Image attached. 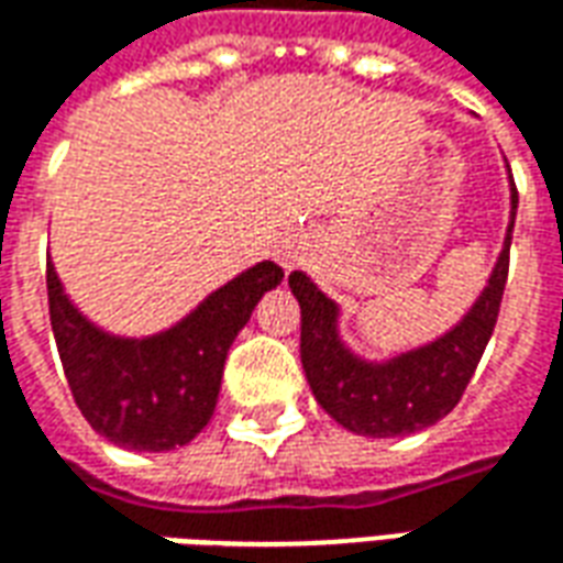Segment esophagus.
Masks as SVG:
<instances>
[{
  "label": "esophagus",
  "mask_w": 563,
  "mask_h": 563,
  "mask_svg": "<svg viewBox=\"0 0 563 563\" xmlns=\"http://www.w3.org/2000/svg\"><path fill=\"white\" fill-rule=\"evenodd\" d=\"M307 256H310V241L298 232L286 234V238H280L277 246H274V258H277V265H280L283 271L301 268L307 262Z\"/></svg>",
  "instance_id": "34e87169"
}]
</instances>
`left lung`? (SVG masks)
Wrapping results in <instances>:
<instances>
[{"mask_svg": "<svg viewBox=\"0 0 563 563\" xmlns=\"http://www.w3.org/2000/svg\"><path fill=\"white\" fill-rule=\"evenodd\" d=\"M516 208L519 196L509 177L504 250L471 310L434 341L379 362L358 355L343 341L338 301H331L305 271L289 274V289L301 307V365L313 398L334 422L362 437H407L452 413L495 331L507 286Z\"/></svg>", "mask_w": 563, "mask_h": 563, "instance_id": "left-lung-1", "label": "left lung"}]
</instances>
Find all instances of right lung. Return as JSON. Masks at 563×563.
Masks as SVG:
<instances>
[{"instance_id": "obj_1", "label": "right lung", "mask_w": 563, "mask_h": 563, "mask_svg": "<svg viewBox=\"0 0 563 563\" xmlns=\"http://www.w3.org/2000/svg\"><path fill=\"white\" fill-rule=\"evenodd\" d=\"M283 271L256 262L198 301L184 319L147 338L96 325L47 262V301L56 350L84 419L108 443L135 452L186 446L210 422L229 346Z\"/></svg>"}]
</instances>
